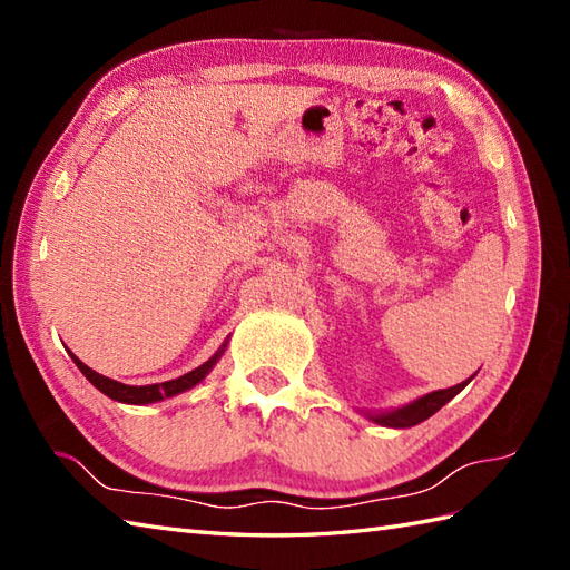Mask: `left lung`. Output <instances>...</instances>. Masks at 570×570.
Masks as SVG:
<instances>
[{
    "label": "left lung",
    "instance_id": "left-lung-1",
    "mask_svg": "<svg viewBox=\"0 0 570 570\" xmlns=\"http://www.w3.org/2000/svg\"><path fill=\"white\" fill-rule=\"evenodd\" d=\"M472 380V377H470ZM468 380V382H470ZM468 382H460L455 386H448V390H439V392H429L414 402H409L404 406H396V409H386V411H362L372 423H377V426H386V429H411L416 426V423L431 419L435 411L441 406H445L448 402L455 394H460L468 386Z\"/></svg>",
    "mask_w": 570,
    "mask_h": 570
}]
</instances>
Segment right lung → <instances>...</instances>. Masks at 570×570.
<instances>
[{
  "label": "right lung",
  "instance_id": "1",
  "mask_svg": "<svg viewBox=\"0 0 570 570\" xmlns=\"http://www.w3.org/2000/svg\"><path fill=\"white\" fill-rule=\"evenodd\" d=\"M225 347H227V341L220 345V350H217V353H215L210 360H205L200 367L190 370V372H186V374H180V377H176V380L159 382V384H144V386L122 384V382H117V380L105 377V374L95 372V370H90L88 365H85V362H80L76 355L70 353V350H68V353H70L72 362H76V365H78V370L85 374V377H88V382H90L92 386H98V390H100L105 396H110V399H115V402H122V404H139V406H141V404L164 402V399H171V396H176V394H184V392L193 390V386L200 384L205 377H208L210 370L217 365V360L223 357Z\"/></svg>",
  "mask_w": 570,
  "mask_h": 570
}]
</instances>
